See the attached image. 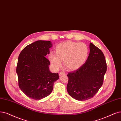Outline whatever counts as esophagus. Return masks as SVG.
Segmentation results:
<instances>
[{"label":"esophagus","instance_id":"obj_1","mask_svg":"<svg viewBox=\"0 0 121 121\" xmlns=\"http://www.w3.org/2000/svg\"><path fill=\"white\" fill-rule=\"evenodd\" d=\"M65 73L64 72H61L60 73H59V75L60 76H62L63 75H65Z\"/></svg>","mask_w":121,"mask_h":121}]
</instances>
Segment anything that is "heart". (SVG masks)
<instances>
[{"mask_svg": "<svg viewBox=\"0 0 121 121\" xmlns=\"http://www.w3.org/2000/svg\"><path fill=\"white\" fill-rule=\"evenodd\" d=\"M56 53L49 54L48 58L54 69H59L63 61L64 66L70 71L76 70L85 63L89 54V49L83 43L66 41L58 44Z\"/></svg>", "mask_w": 121, "mask_h": 121, "instance_id": "1", "label": "heart"}]
</instances>
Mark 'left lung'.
Masks as SVG:
<instances>
[{
  "instance_id": "obj_1",
  "label": "left lung",
  "mask_w": 121,
  "mask_h": 121,
  "mask_svg": "<svg viewBox=\"0 0 121 121\" xmlns=\"http://www.w3.org/2000/svg\"><path fill=\"white\" fill-rule=\"evenodd\" d=\"M88 59L81 68L68 73L67 90L70 96L85 101L95 96L102 86L107 71L103 53L92 43Z\"/></svg>"
}]
</instances>
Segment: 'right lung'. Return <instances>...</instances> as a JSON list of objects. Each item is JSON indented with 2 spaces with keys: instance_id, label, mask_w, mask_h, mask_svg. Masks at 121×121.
Segmentation results:
<instances>
[{
  "instance_id": "obj_1",
  "label": "right lung",
  "mask_w": 121,
  "mask_h": 121,
  "mask_svg": "<svg viewBox=\"0 0 121 121\" xmlns=\"http://www.w3.org/2000/svg\"><path fill=\"white\" fill-rule=\"evenodd\" d=\"M52 44L50 41L38 40L26 46L18 59L16 73L18 85L25 94L34 100H41L52 92L58 73H51L50 62L45 57Z\"/></svg>"
}]
</instances>
